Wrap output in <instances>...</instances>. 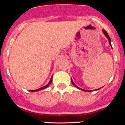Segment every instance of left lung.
<instances>
[{
  "instance_id": "1",
  "label": "left lung",
  "mask_w": 125,
  "mask_h": 125,
  "mask_svg": "<svg viewBox=\"0 0 125 125\" xmlns=\"http://www.w3.org/2000/svg\"><path fill=\"white\" fill-rule=\"evenodd\" d=\"M103 34H104V35H105L106 37V38L108 39V41H109V44H110V46H111V39H110V37H109V36H108V33H107V32H106V31H104V30H103ZM71 83H72V84H73L74 86H75V87H76V88H78V89H81V90H82V91H88V92H90V91H90V90H89H89H86V89H81V88H79V87H78V86H76V85L74 83L73 81V79H71ZM101 88H98V89H96V90H99V89H101Z\"/></svg>"
}]
</instances>
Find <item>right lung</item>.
Returning a JSON list of instances; mask_svg holds the SVG:
<instances>
[{
	"label": "right lung",
	"mask_w": 125,
	"mask_h": 125,
	"mask_svg": "<svg viewBox=\"0 0 125 125\" xmlns=\"http://www.w3.org/2000/svg\"><path fill=\"white\" fill-rule=\"evenodd\" d=\"M52 76L51 78L50 81H49V82L48 83V84H46V86H44L42 87V88H39V89H36V90H30V91H32V92H36V91H41V90H42V89H46V88H47V87L49 86V85H50L51 84V83H52Z\"/></svg>",
	"instance_id": "add662e5"
}]
</instances>
